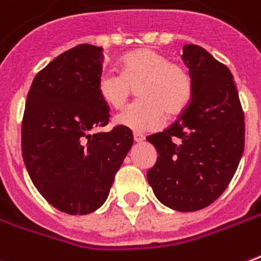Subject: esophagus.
<instances>
[{
  "label": "esophagus",
  "instance_id": "esophagus-1",
  "mask_svg": "<svg viewBox=\"0 0 261 261\" xmlns=\"http://www.w3.org/2000/svg\"><path fill=\"white\" fill-rule=\"evenodd\" d=\"M144 140H145L144 134H140V133H134V141H136V143H143Z\"/></svg>",
  "mask_w": 261,
  "mask_h": 261
}]
</instances>
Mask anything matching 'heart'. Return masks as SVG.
<instances>
[{
	"instance_id": "obj_1",
	"label": "heart",
	"mask_w": 261,
	"mask_h": 261,
	"mask_svg": "<svg viewBox=\"0 0 261 261\" xmlns=\"http://www.w3.org/2000/svg\"><path fill=\"white\" fill-rule=\"evenodd\" d=\"M136 86L141 100L117 114L114 121L137 133L160 128L165 114H181L192 97L189 73L154 49H137L125 55L121 59V74L105 70L97 79L100 97L113 109H121Z\"/></svg>"
}]
</instances>
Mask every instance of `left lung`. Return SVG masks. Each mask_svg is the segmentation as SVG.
I'll return each mask as SVG.
<instances>
[{
	"label": "left lung",
	"mask_w": 261,
	"mask_h": 261,
	"mask_svg": "<svg viewBox=\"0 0 261 261\" xmlns=\"http://www.w3.org/2000/svg\"><path fill=\"white\" fill-rule=\"evenodd\" d=\"M182 61L192 79L191 103L171 127L147 137L158 154L147 179L162 205L194 212L232 181L245 149V116L223 63L198 45H185Z\"/></svg>",
	"instance_id": "left-lung-1"
}]
</instances>
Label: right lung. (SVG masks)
Returning <instances> with one entry per match:
<instances>
[{
    "label": "right lung",
    "instance_id": "right-lung-1",
    "mask_svg": "<svg viewBox=\"0 0 261 261\" xmlns=\"http://www.w3.org/2000/svg\"><path fill=\"white\" fill-rule=\"evenodd\" d=\"M103 48L82 43L43 67L31 85L22 120V156L39 194L61 212L87 215L107 199L133 147V133L109 123L97 92Z\"/></svg>",
    "mask_w": 261,
    "mask_h": 261
}]
</instances>
